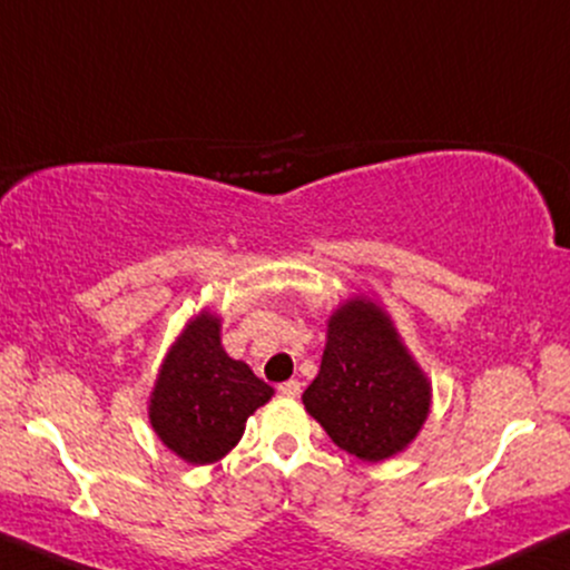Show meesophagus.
<instances>
[{"label":"esophagus","mask_w":570,"mask_h":570,"mask_svg":"<svg viewBox=\"0 0 570 570\" xmlns=\"http://www.w3.org/2000/svg\"><path fill=\"white\" fill-rule=\"evenodd\" d=\"M299 391H303V385H299V381H286L278 385V394L281 396H299Z\"/></svg>","instance_id":"1"}]
</instances>
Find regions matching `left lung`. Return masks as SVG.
<instances>
[{
	"label": "left lung",
	"mask_w": 570,
	"mask_h": 570,
	"mask_svg": "<svg viewBox=\"0 0 570 570\" xmlns=\"http://www.w3.org/2000/svg\"><path fill=\"white\" fill-rule=\"evenodd\" d=\"M305 410L330 440L362 461H385L415 440L429 417L431 383L372 299L353 297L330 316Z\"/></svg>",
	"instance_id": "left-lung-1"
}]
</instances>
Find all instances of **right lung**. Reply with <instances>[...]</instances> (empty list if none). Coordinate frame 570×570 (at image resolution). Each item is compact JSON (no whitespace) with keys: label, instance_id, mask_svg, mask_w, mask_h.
Returning a JSON list of instances; mask_svg holds the SVG:
<instances>
[{"label":"right lung","instance_id":"right-lung-1","mask_svg":"<svg viewBox=\"0 0 570 570\" xmlns=\"http://www.w3.org/2000/svg\"><path fill=\"white\" fill-rule=\"evenodd\" d=\"M271 396V385L248 364L227 356L219 318L203 311L163 358L149 396V423L171 453L203 466L230 453L244 436L246 417Z\"/></svg>","mask_w":570,"mask_h":570}]
</instances>
